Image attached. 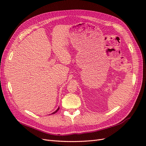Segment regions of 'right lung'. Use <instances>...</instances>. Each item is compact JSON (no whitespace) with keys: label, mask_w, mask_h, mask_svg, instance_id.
<instances>
[{"label":"right lung","mask_w":146,"mask_h":146,"mask_svg":"<svg viewBox=\"0 0 146 146\" xmlns=\"http://www.w3.org/2000/svg\"><path fill=\"white\" fill-rule=\"evenodd\" d=\"M59 108H59V107H58V108H57V110H56V111H54V112H53V113H52V114H55V113H56V112H57V111H58V110H59Z\"/></svg>","instance_id":"add662e5"}]
</instances>
